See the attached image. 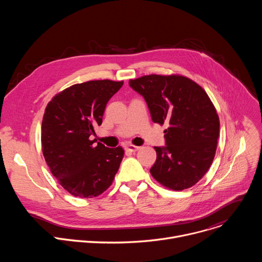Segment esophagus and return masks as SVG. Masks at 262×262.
<instances>
[{
  "label": "esophagus",
  "mask_w": 262,
  "mask_h": 262,
  "mask_svg": "<svg viewBox=\"0 0 262 262\" xmlns=\"http://www.w3.org/2000/svg\"><path fill=\"white\" fill-rule=\"evenodd\" d=\"M141 147L140 146H136V145H133V144H128L125 146V150L126 151H129V152H135L137 150H139Z\"/></svg>",
  "instance_id": "esophagus-1"
}]
</instances>
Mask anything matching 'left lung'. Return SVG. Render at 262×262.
Wrapping results in <instances>:
<instances>
[{
    "instance_id": "obj_1",
    "label": "left lung",
    "mask_w": 262,
    "mask_h": 262,
    "mask_svg": "<svg viewBox=\"0 0 262 262\" xmlns=\"http://www.w3.org/2000/svg\"><path fill=\"white\" fill-rule=\"evenodd\" d=\"M147 102L155 123L164 130L166 146L155 147L152 177L165 188L182 191L195 185L212 164L220 132L216 110L205 90L180 74H148L129 80Z\"/></svg>"
}]
</instances>
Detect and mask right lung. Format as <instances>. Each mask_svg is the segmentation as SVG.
<instances>
[{"label":"right lung","instance_id":"obj_1","mask_svg":"<svg viewBox=\"0 0 262 262\" xmlns=\"http://www.w3.org/2000/svg\"><path fill=\"white\" fill-rule=\"evenodd\" d=\"M123 81H88L57 93L48 103L41 126L45 160L58 182L80 198L106 191L124 156L121 146L107 148L90 140L101 125L105 105Z\"/></svg>","mask_w":262,"mask_h":262}]
</instances>
